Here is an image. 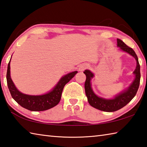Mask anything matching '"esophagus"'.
Listing matches in <instances>:
<instances>
[{
    "instance_id": "34e87169",
    "label": "esophagus",
    "mask_w": 147,
    "mask_h": 147,
    "mask_svg": "<svg viewBox=\"0 0 147 147\" xmlns=\"http://www.w3.org/2000/svg\"><path fill=\"white\" fill-rule=\"evenodd\" d=\"M88 67V66L87 65H82L80 67H79V71H84L86 69H87Z\"/></svg>"
}]
</instances>
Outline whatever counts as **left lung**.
<instances>
[{
  "label": "left lung",
  "mask_w": 147,
  "mask_h": 147,
  "mask_svg": "<svg viewBox=\"0 0 147 147\" xmlns=\"http://www.w3.org/2000/svg\"><path fill=\"white\" fill-rule=\"evenodd\" d=\"M117 46L122 51H125V52L128 53L134 57L137 62L136 68L134 71V73L135 74L136 77H135V79L133 83H132L130 87L127 90L117 95L114 99H105L101 98V97H99L94 93L92 89L91 88L90 80L92 78H93L94 74L89 70H85L83 72L86 75L85 90L89 104L92 107L103 111H115L121 109L126 105H127L133 99V97L136 96L140 86L141 77L140 65L136 53L134 52L133 48L129 47L122 40L119 39H117Z\"/></svg>",
  "instance_id": "obj_1"
}]
</instances>
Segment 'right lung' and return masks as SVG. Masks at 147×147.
<instances>
[{"label": "right lung", "instance_id": "obj_1", "mask_svg": "<svg viewBox=\"0 0 147 147\" xmlns=\"http://www.w3.org/2000/svg\"><path fill=\"white\" fill-rule=\"evenodd\" d=\"M10 61L7 65L6 79L11 96L23 108L34 111L47 110L58 105L61 99L64 86L78 73V71H74L63 76L53 90L47 94L42 96H29L21 93L14 86L10 76Z\"/></svg>", "mask_w": 147, "mask_h": 147}]
</instances>
